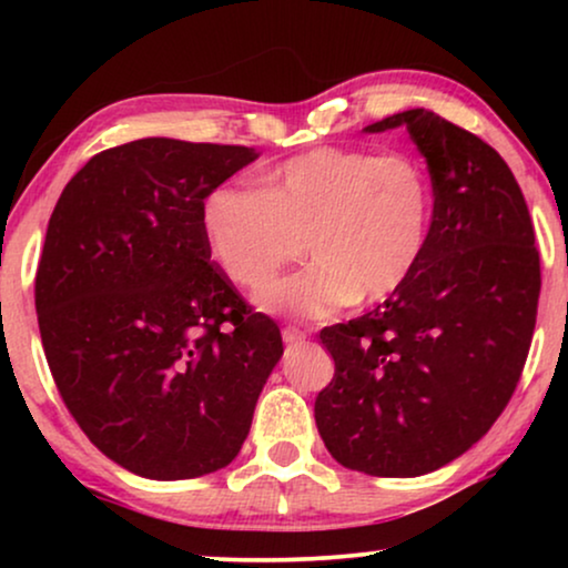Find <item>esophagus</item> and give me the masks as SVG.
I'll use <instances>...</instances> for the list:
<instances>
[{
  "instance_id": "obj_1",
  "label": "esophagus",
  "mask_w": 568,
  "mask_h": 568,
  "mask_svg": "<svg viewBox=\"0 0 568 568\" xmlns=\"http://www.w3.org/2000/svg\"><path fill=\"white\" fill-rule=\"evenodd\" d=\"M282 338H284V344H300V341L307 338V331L297 328V325H286V328L282 331Z\"/></svg>"
}]
</instances>
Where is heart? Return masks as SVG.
<instances>
[{
  "mask_svg": "<svg viewBox=\"0 0 568 568\" xmlns=\"http://www.w3.org/2000/svg\"><path fill=\"white\" fill-rule=\"evenodd\" d=\"M432 220L434 191L416 160L341 146L286 160L255 191L216 185L199 212L209 258L243 290L265 286L306 240L314 263L258 294L263 310L294 315L390 297L422 263Z\"/></svg>",
  "mask_w": 568,
  "mask_h": 568,
  "instance_id": "heart-1",
  "label": "heart"
}]
</instances>
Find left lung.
Segmentation results:
<instances>
[{
  "label": "left lung",
  "mask_w": 568,
  "mask_h": 568,
  "mask_svg": "<svg viewBox=\"0 0 568 568\" xmlns=\"http://www.w3.org/2000/svg\"><path fill=\"white\" fill-rule=\"evenodd\" d=\"M400 126L429 168V245L383 305L321 331L336 375L315 398L336 463L383 478L437 470L491 429L523 375L540 297L530 212L501 154L424 108L364 131Z\"/></svg>",
  "instance_id": "8db88e82"
}]
</instances>
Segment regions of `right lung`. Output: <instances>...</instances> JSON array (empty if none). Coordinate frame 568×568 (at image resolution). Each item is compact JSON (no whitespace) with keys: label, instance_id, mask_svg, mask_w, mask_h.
I'll return each mask as SVG.
<instances>
[{"label":"right lung","instance_id":"right-lung-1","mask_svg":"<svg viewBox=\"0 0 568 568\" xmlns=\"http://www.w3.org/2000/svg\"><path fill=\"white\" fill-rule=\"evenodd\" d=\"M253 146L150 136L92 158L53 209L36 276L45 359L105 457L181 480L235 460L282 333L209 258L201 201Z\"/></svg>","mask_w":568,"mask_h":568}]
</instances>
